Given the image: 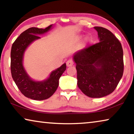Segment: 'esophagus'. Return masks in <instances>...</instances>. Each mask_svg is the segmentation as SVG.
<instances>
[{"instance_id": "34e87169", "label": "esophagus", "mask_w": 134, "mask_h": 134, "mask_svg": "<svg viewBox=\"0 0 134 134\" xmlns=\"http://www.w3.org/2000/svg\"><path fill=\"white\" fill-rule=\"evenodd\" d=\"M66 64H67V67H71V66H72V65H73L74 63H73V62H72L71 60H69L67 62Z\"/></svg>"}]
</instances>
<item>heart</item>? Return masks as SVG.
<instances>
[{
    "label": "heart",
    "mask_w": 134,
    "mask_h": 134,
    "mask_svg": "<svg viewBox=\"0 0 134 134\" xmlns=\"http://www.w3.org/2000/svg\"><path fill=\"white\" fill-rule=\"evenodd\" d=\"M83 39V35H78L75 38V41L76 42H80ZM93 42V38L91 35H88L85 38L83 41V44L85 47L90 46Z\"/></svg>",
    "instance_id": "1"
}]
</instances>
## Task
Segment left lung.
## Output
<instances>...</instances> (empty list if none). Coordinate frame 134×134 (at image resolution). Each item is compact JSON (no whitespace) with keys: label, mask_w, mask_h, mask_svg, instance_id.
<instances>
[{"label":"left lung","mask_w":134,"mask_h":134,"mask_svg":"<svg viewBox=\"0 0 134 134\" xmlns=\"http://www.w3.org/2000/svg\"><path fill=\"white\" fill-rule=\"evenodd\" d=\"M99 42L77 51L72 55L76 64L77 86L86 96L100 98L114 91L124 72L121 42L108 29L94 27Z\"/></svg>","instance_id":"1"}]
</instances>
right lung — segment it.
I'll list each match as a JSON object with an SVG mask.
<instances>
[{"label": "right lung", "instance_id": "1", "mask_svg": "<svg viewBox=\"0 0 134 134\" xmlns=\"http://www.w3.org/2000/svg\"><path fill=\"white\" fill-rule=\"evenodd\" d=\"M53 25L45 29L32 27L23 32L12 44L10 53L12 77L18 89L25 96L36 100L48 99L58 87L59 79L66 70V64L53 70L46 79L34 80L27 73L24 66V54L27 48L35 41L41 38L40 35L52 29Z\"/></svg>", "mask_w": 134, "mask_h": 134}]
</instances>
